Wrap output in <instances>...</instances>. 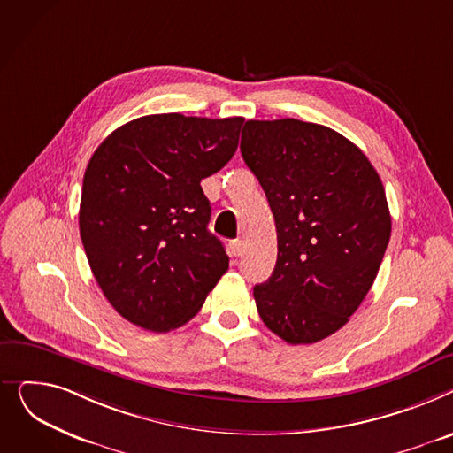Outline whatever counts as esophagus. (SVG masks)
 <instances>
[{
  "mask_svg": "<svg viewBox=\"0 0 453 453\" xmlns=\"http://www.w3.org/2000/svg\"><path fill=\"white\" fill-rule=\"evenodd\" d=\"M228 252H230V256L232 257H235V256H239L243 252V242L242 239H234V242H230V245H228Z\"/></svg>",
  "mask_w": 453,
  "mask_h": 453,
  "instance_id": "34e87169",
  "label": "esophagus"
}]
</instances>
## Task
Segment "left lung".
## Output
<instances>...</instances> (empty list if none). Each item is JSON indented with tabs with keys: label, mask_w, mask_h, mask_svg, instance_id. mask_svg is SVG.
<instances>
[{
	"label": "left lung",
	"mask_w": 453,
	"mask_h": 453,
	"mask_svg": "<svg viewBox=\"0 0 453 453\" xmlns=\"http://www.w3.org/2000/svg\"><path fill=\"white\" fill-rule=\"evenodd\" d=\"M242 155L269 199L278 232L273 276L254 287L263 324L314 343L349 322L389 243L382 180L358 146L322 124L247 120Z\"/></svg>",
	"instance_id": "1"
}]
</instances>
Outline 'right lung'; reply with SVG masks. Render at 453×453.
Returning <instances> with one entry per match:
<instances>
[{"label":"right lung","mask_w":453,"mask_h":453,"mask_svg":"<svg viewBox=\"0 0 453 453\" xmlns=\"http://www.w3.org/2000/svg\"><path fill=\"white\" fill-rule=\"evenodd\" d=\"M243 122L146 115L93 153L80 237L104 296L127 322L153 333L177 329L226 273L223 243L208 232L201 180L230 161Z\"/></svg>","instance_id":"1"}]
</instances>
